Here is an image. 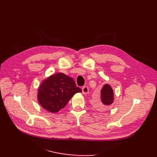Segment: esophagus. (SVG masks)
<instances>
[{"mask_svg": "<svg viewBox=\"0 0 157 157\" xmlns=\"http://www.w3.org/2000/svg\"><path fill=\"white\" fill-rule=\"evenodd\" d=\"M82 92H83V95H86L88 93V88L86 86L82 88Z\"/></svg>", "mask_w": 157, "mask_h": 157, "instance_id": "obj_1", "label": "esophagus"}]
</instances>
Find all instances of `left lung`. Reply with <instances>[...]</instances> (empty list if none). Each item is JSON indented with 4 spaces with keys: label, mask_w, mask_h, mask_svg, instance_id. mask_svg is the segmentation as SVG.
Returning <instances> with one entry per match:
<instances>
[{
    "label": "left lung",
    "mask_w": 157,
    "mask_h": 157,
    "mask_svg": "<svg viewBox=\"0 0 157 157\" xmlns=\"http://www.w3.org/2000/svg\"><path fill=\"white\" fill-rule=\"evenodd\" d=\"M101 101L104 105H110L114 102V92L109 84H105L101 90ZM98 108L102 109L101 105H97Z\"/></svg>",
    "instance_id": "1"
}]
</instances>
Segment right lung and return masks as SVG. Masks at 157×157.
<instances>
[{
  "label": "right lung",
  "instance_id": "1",
  "mask_svg": "<svg viewBox=\"0 0 157 157\" xmlns=\"http://www.w3.org/2000/svg\"><path fill=\"white\" fill-rule=\"evenodd\" d=\"M81 92L72 78L59 72L41 82L38 88L37 100L43 109L56 113L67 105L74 94Z\"/></svg>",
  "mask_w": 157,
  "mask_h": 157
}]
</instances>
